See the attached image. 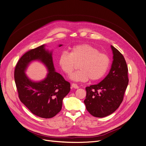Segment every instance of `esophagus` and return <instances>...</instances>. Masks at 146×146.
Listing matches in <instances>:
<instances>
[{
    "mask_svg": "<svg viewBox=\"0 0 146 146\" xmlns=\"http://www.w3.org/2000/svg\"><path fill=\"white\" fill-rule=\"evenodd\" d=\"M72 87L73 88H74V89H78L79 88V86H78V85L76 84H72Z\"/></svg>",
    "mask_w": 146,
    "mask_h": 146,
    "instance_id": "1",
    "label": "esophagus"
}]
</instances>
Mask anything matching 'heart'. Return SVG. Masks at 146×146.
Returning <instances> with one entry per match:
<instances>
[{
  "instance_id": "b5f03b06",
  "label": "heart",
  "mask_w": 146,
  "mask_h": 146,
  "mask_svg": "<svg viewBox=\"0 0 146 146\" xmlns=\"http://www.w3.org/2000/svg\"><path fill=\"white\" fill-rule=\"evenodd\" d=\"M58 63L61 70L70 75L76 65L79 70L73 73L70 79L75 82H85L90 79L98 81L102 79L110 67V58L106 54L91 45L84 44L72 48L69 52H63Z\"/></svg>"
}]
</instances>
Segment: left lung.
I'll return each instance as SVG.
<instances>
[{
    "instance_id": "8db88e82",
    "label": "left lung",
    "mask_w": 146,
    "mask_h": 146,
    "mask_svg": "<svg viewBox=\"0 0 146 146\" xmlns=\"http://www.w3.org/2000/svg\"><path fill=\"white\" fill-rule=\"evenodd\" d=\"M113 62L109 74L97 85L86 87V110L97 117L109 116L122 103L128 84V69L123 55L112 45Z\"/></svg>"
}]
</instances>
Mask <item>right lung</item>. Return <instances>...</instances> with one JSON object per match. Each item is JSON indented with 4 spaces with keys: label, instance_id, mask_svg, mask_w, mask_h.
Segmentation results:
<instances>
[{
    "label": "right lung",
    "instance_id": "obj_1",
    "mask_svg": "<svg viewBox=\"0 0 146 146\" xmlns=\"http://www.w3.org/2000/svg\"><path fill=\"white\" fill-rule=\"evenodd\" d=\"M52 55V51L46 49L45 45L31 49L19 60L14 72L20 101L34 115L46 119L61 111L63 98L70 91L69 82L55 72ZM33 60L41 62L48 70L47 77L40 81H31L25 74L27 68Z\"/></svg>",
    "mask_w": 146,
    "mask_h": 146
}]
</instances>
